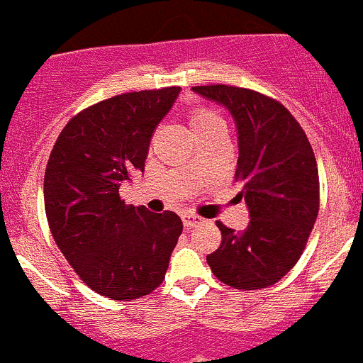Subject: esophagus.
I'll list each match as a JSON object with an SVG mask.
<instances>
[{"label": "esophagus", "instance_id": "1", "mask_svg": "<svg viewBox=\"0 0 363 363\" xmlns=\"http://www.w3.org/2000/svg\"><path fill=\"white\" fill-rule=\"evenodd\" d=\"M182 219H184V225H185V227H187V228L196 227V225H199V223L203 221V219L199 218V216L192 214V212H187V214H184V216H182Z\"/></svg>", "mask_w": 363, "mask_h": 363}]
</instances>
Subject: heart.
Here are the masks:
<instances>
[{
  "mask_svg": "<svg viewBox=\"0 0 363 363\" xmlns=\"http://www.w3.org/2000/svg\"><path fill=\"white\" fill-rule=\"evenodd\" d=\"M219 122V116L216 115L212 109L205 108V106H198V108H192L189 113V125H191V131L198 128H203V125L216 124Z\"/></svg>",
  "mask_w": 363,
  "mask_h": 363,
  "instance_id": "1",
  "label": "heart"
}]
</instances>
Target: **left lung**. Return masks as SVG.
Here are the masks:
<instances>
[{"label": "left lung", "instance_id": "left-lung-1", "mask_svg": "<svg viewBox=\"0 0 363 363\" xmlns=\"http://www.w3.org/2000/svg\"><path fill=\"white\" fill-rule=\"evenodd\" d=\"M223 104L238 124L235 182L250 214L241 232L225 227L221 245L207 255L212 274L235 290H261L297 264L318 216L315 152L295 116L275 99L227 84L194 86Z\"/></svg>", "mask_w": 363, "mask_h": 363}]
</instances>
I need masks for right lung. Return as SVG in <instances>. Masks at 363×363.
Wrapping results in <instances>:
<instances>
[{
  "instance_id": "obj_1",
  "label": "right lung",
  "mask_w": 363,
  "mask_h": 363,
  "mask_svg": "<svg viewBox=\"0 0 363 363\" xmlns=\"http://www.w3.org/2000/svg\"><path fill=\"white\" fill-rule=\"evenodd\" d=\"M179 86L115 95L69 118L50 152L45 211L75 274L102 297L135 301L156 290L184 230L178 214L125 205L124 182L144 172L149 142Z\"/></svg>"
}]
</instances>
